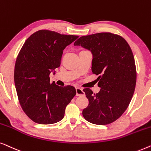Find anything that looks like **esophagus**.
Listing matches in <instances>:
<instances>
[{
  "label": "esophagus",
  "instance_id": "1",
  "mask_svg": "<svg viewBox=\"0 0 151 151\" xmlns=\"http://www.w3.org/2000/svg\"><path fill=\"white\" fill-rule=\"evenodd\" d=\"M76 96H84L85 93L81 88H76Z\"/></svg>",
  "mask_w": 151,
  "mask_h": 151
}]
</instances>
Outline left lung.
Masks as SVG:
<instances>
[{
    "label": "left lung",
    "mask_w": 151,
    "mask_h": 151,
    "mask_svg": "<svg viewBox=\"0 0 151 151\" xmlns=\"http://www.w3.org/2000/svg\"><path fill=\"white\" fill-rule=\"evenodd\" d=\"M74 45L92 52V71L99 75V93L83 89L89 104L83 116L92 124H110L127 109L135 91L137 75L131 48L122 37L111 33L82 36Z\"/></svg>",
    "instance_id": "1"
}]
</instances>
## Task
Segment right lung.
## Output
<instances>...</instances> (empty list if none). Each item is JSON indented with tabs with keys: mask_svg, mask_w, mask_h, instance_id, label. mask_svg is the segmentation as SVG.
<instances>
[{
	"mask_svg": "<svg viewBox=\"0 0 151 151\" xmlns=\"http://www.w3.org/2000/svg\"><path fill=\"white\" fill-rule=\"evenodd\" d=\"M78 37L40 30L23 44L15 64L14 82L21 107L33 122L50 124L61 120L76 95L73 86L50 83L49 75L60 66L64 48Z\"/></svg>",
	"mask_w": 151,
	"mask_h": 151,
	"instance_id": "add662e5",
	"label": "right lung"
}]
</instances>
